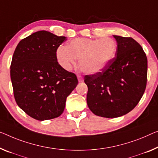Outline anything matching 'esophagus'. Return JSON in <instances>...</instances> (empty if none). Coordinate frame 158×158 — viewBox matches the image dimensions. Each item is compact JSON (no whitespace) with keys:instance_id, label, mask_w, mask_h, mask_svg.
Segmentation results:
<instances>
[{"instance_id":"obj_1","label":"esophagus","mask_w":158,"mask_h":158,"mask_svg":"<svg viewBox=\"0 0 158 158\" xmlns=\"http://www.w3.org/2000/svg\"><path fill=\"white\" fill-rule=\"evenodd\" d=\"M77 80H78L79 82L83 81V78H82V77L81 76V75H78V76H77Z\"/></svg>"}]
</instances>
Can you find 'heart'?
Returning a JSON list of instances; mask_svg holds the SVG:
<instances>
[{
    "instance_id": "1",
    "label": "heart",
    "mask_w": 158,
    "mask_h": 158,
    "mask_svg": "<svg viewBox=\"0 0 158 158\" xmlns=\"http://www.w3.org/2000/svg\"><path fill=\"white\" fill-rule=\"evenodd\" d=\"M116 50L117 44L111 38H77L71 41L67 47H58L56 56L58 63L65 70H71L76 59H79V67L82 72L94 74L110 64Z\"/></svg>"
}]
</instances>
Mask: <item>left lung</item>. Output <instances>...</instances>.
<instances>
[{
  "instance_id": "left-lung-1",
  "label": "left lung",
  "mask_w": 158,
  "mask_h": 158,
  "mask_svg": "<svg viewBox=\"0 0 158 158\" xmlns=\"http://www.w3.org/2000/svg\"><path fill=\"white\" fill-rule=\"evenodd\" d=\"M116 56L100 72L85 76L87 106L97 116L119 117L134 109L147 83L148 60L143 48L131 37L114 35Z\"/></svg>"
}]
</instances>
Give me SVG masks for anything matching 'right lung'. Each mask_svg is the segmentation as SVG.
<instances>
[{"label": "right lung", "instance_id": "1", "mask_svg": "<svg viewBox=\"0 0 158 158\" xmlns=\"http://www.w3.org/2000/svg\"><path fill=\"white\" fill-rule=\"evenodd\" d=\"M42 30L22 40L15 50L10 78L17 104L39 121L52 119L64 111L67 97L76 88V75L57 61V48L66 40Z\"/></svg>", "mask_w": 158, "mask_h": 158}]
</instances>
